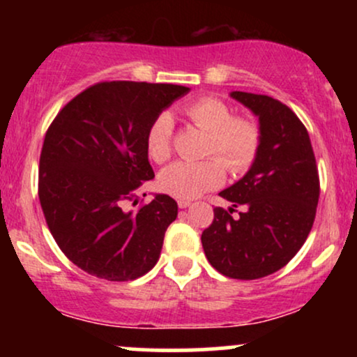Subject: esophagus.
Masks as SVG:
<instances>
[{
	"instance_id": "esophagus-1",
	"label": "esophagus",
	"mask_w": 357,
	"mask_h": 357,
	"mask_svg": "<svg viewBox=\"0 0 357 357\" xmlns=\"http://www.w3.org/2000/svg\"><path fill=\"white\" fill-rule=\"evenodd\" d=\"M191 204L190 199H178V206L181 208V210H184V208H188Z\"/></svg>"
}]
</instances>
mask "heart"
Instances as JSON below:
<instances>
[{
    "mask_svg": "<svg viewBox=\"0 0 357 357\" xmlns=\"http://www.w3.org/2000/svg\"><path fill=\"white\" fill-rule=\"evenodd\" d=\"M184 116L208 132L206 154L218 155L231 173L250 167L260 146V130L247 117H233L231 109L215 97H202L184 107ZM146 149L155 162H165L173 153V117L167 112L155 116L147 127ZM225 181L218 159L178 161L159 176V186L178 199H195Z\"/></svg>",
    "mask_w": 357,
    "mask_h": 357,
    "instance_id": "b5f03b06",
    "label": "heart"
}]
</instances>
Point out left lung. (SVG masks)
<instances>
[{
	"label": "left lung",
	"instance_id": "8db88e82",
	"mask_svg": "<svg viewBox=\"0 0 357 357\" xmlns=\"http://www.w3.org/2000/svg\"><path fill=\"white\" fill-rule=\"evenodd\" d=\"M230 96L260 122V146L248 173L220 192L233 208H215L202 235L213 268L255 280L285 267L312 230L319 203V173L309 132L280 100L248 92ZM241 206L236 219L231 213Z\"/></svg>",
	"mask_w": 357,
	"mask_h": 357
}]
</instances>
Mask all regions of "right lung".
<instances>
[{"instance_id":"add662e5","label":"right lung","mask_w":357,"mask_h":357,"mask_svg":"<svg viewBox=\"0 0 357 357\" xmlns=\"http://www.w3.org/2000/svg\"><path fill=\"white\" fill-rule=\"evenodd\" d=\"M188 92L173 84L100 82L73 97L48 127L40 154V204L61 252L90 275L136 280L159 260L178 203L155 195L136 211L124 204L154 178L147 127Z\"/></svg>"}]
</instances>
